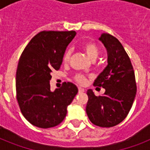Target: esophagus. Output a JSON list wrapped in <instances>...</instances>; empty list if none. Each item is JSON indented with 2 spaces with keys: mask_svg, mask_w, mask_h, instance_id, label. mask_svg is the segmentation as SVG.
I'll use <instances>...</instances> for the list:
<instances>
[{
  "mask_svg": "<svg viewBox=\"0 0 150 150\" xmlns=\"http://www.w3.org/2000/svg\"><path fill=\"white\" fill-rule=\"evenodd\" d=\"M83 92H85V89L82 87H79V93H83Z\"/></svg>",
  "mask_w": 150,
  "mask_h": 150,
  "instance_id": "1",
  "label": "esophagus"
}]
</instances>
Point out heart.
I'll return each instance as SVG.
<instances>
[{
	"label": "heart",
	"instance_id": "1",
	"mask_svg": "<svg viewBox=\"0 0 150 150\" xmlns=\"http://www.w3.org/2000/svg\"><path fill=\"white\" fill-rule=\"evenodd\" d=\"M82 50L85 51V53L86 54L87 57L92 61H95L97 58L99 54H100V50H99L98 47L96 44H94L93 43H91V42H86V43H83L82 46ZM70 54H71L69 50H67L64 53L63 57L64 62H68L69 61ZM75 79L76 80V82L82 85L86 84L87 82L86 77L83 75H80V74L75 75Z\"/></svg>",
	"mask_w": 150,
	"mask_h": 150
}]
</instances>
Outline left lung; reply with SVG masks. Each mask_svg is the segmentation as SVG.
Listing matches in <instances>:
<instances>
[{
    "label": "left lung",
    "instance_id": "obj_1",
    "mask_svg": "<svg viewBox=\"0 0 150 150\" xmlns=\"http://www.w3.org/2000/svg\"><path fill=\"white\" fill-rule=\"evenodd\" d=\"M107 52V65L93 85L103 87V96H95L88 89L86 114L92 123L110 128L121 123L132 107L137 87L130 58L123 46L114 36L102 33L99 38Z\"/></svg>",
    "mask_w": 150,
    "mask_h": 150
}]
</instances>
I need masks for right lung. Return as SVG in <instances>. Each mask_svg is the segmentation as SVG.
<instances>
[{"instance_id": "add662e5", "label": "right lung", "mask_w": 150, "mask_h": 150, "mask_svg": "<svg viewBox=\"0 0 150 150\" xmlns=\"http://www.w3.org/2000/svg\"><path fill=\"white\" fill-rule=\"evenodd\" d=\"M75 31H43L29 41L20 57L16 71V96L25 118L41 128L62 122L67 107L78 93L71 82L50 90L51 73L59 70Z\"/></svg>"}]
</instances>
